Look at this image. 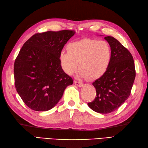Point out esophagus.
<instances>
[{"label":"esophagus","instance_id":"34e87169","mask_svg":"<svg viewBox=\"0 0 148 148\" xmlns=\"http://www.w3.org/2000/svg\"><path fill=\"white\" fill-rule=\"evenodd\" d=\"M74 84L76 85L77 86H79V87H81V86H83V84H82V82L77 81V80H74Z\"/></svg>","mask_w":148,"mask_h":148}]
</instances>
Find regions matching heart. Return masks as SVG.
<instances>
[{"mask_svg":"<svg viewBox=\"0 0 148 148\" xmlns=\"http://www.w3.org/2000/svg\"><path fill=\"white\" fill-rule=\"evenodd\" d=\"M67 52L62 51L59 61L62 69L67 75L73 74L79 63L78 76L96 80L102 77L109 67L112 49L105 41L84 39L72 42L66 46Z\"/></svg>","mask_w":148,"mask_h":148,"instance_id":"obj_1","label":"heart"}]
</instances>
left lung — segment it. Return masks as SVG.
I'll use <instances>...</instances> for the list:
<instances>
[{
    "instance_id": "left-lung-1",
    "label": "left lung",
    "mask_w": 148,
    "mask_h": 148,
    "mask_svg": "<svg viewBox=\"0 0 148 148\" xmlns=\"http://www.w3.org/2000/svg\"><path fill=\"white\" fill-rule=\"evenodd\" d=\"M104 39L111 47V62L105 74L93 82L97 95L88 106L96 112L109 114L121 107L130 95L136 70L129 50L114 37Z\"/></svg>"
}]
</instances>
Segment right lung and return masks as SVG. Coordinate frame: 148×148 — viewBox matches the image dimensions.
Instances as JSON below:
<instances>
[{
  "instance_id": "right-lung-1",
  "label": "right lung",
  "mask_w": 148,
  "mask_h": 148,
  "mask_svg": "<svg viewBox=\"0 0 148 148\" xmlns=\"http://www.w3.org/2000/svg\"><path fill=\"white\" fill-rule=\"evenodd\" d=\"M75 33L63 30L35 34L21 49L14 62L15 86L31 109H51L60 101L66 86L73 84V79L62 69L59 55Z\"/></svg>"
}]
</instances>
